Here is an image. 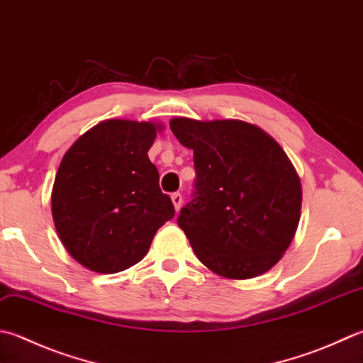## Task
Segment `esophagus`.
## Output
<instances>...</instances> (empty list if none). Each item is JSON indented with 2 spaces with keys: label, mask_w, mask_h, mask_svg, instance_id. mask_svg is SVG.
I'll list each match as a JSON object with an SVG mask.
<instances>
[{
  "label": "esophagus",
  "mask_w": 363,
  "mask_h": 363,
  "mask_svg": "<svg viewBox=\"0 0 363 363\" xmlns=\"http://www.w3.org/2000/svg\"><path fill=\"white\" fill-rule=\"evenodd\" d=\"M172 201L174 204V209L179 211L181 209V204H182V195L179 194V191H174V194L172 195Z\"/></svg>",
  "instance_id": "34e87169"
}]
</instances>
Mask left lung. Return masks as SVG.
Instances as JSON below:
<instances>
[{"instance_id": "8db88e82", "label": "left lung", "mask_w": 363, "mask_h": 363, "mask_svg": "<svg viewBox=\"0 0 363 363\" xmlns=\"http://www.w3.org/2000/svg\"><path fill=\"white\" fill-rule=\"evenodd\" d=\"M179 143L194 149L191 200L177 225L203 264L226 279L267 272L293 240L302 189L280 145L238 119L174 118Z\"/></svg>"}]
</instances>
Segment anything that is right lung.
<instances>
[{
	"mask_svg": "<svg viewBox=\"0 0 363 363\" xmlns=\"http://www.w3.org/2000/svg\"><path fill=\"white\" fill-rule=\"evenodd\" d=\"M160 125L108 119L64 154L52 191L56 231L84 267L116 274L146 257L154 234L174 217L147 157Z\"/></svg>",
	"mask_w": 363,
	"mask_h": 363,
	"instance_id": "right-lung-1",
	"label": "right lung"
}]
</instances>
